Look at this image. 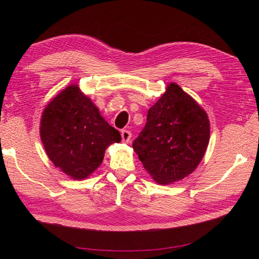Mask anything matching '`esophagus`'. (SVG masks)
<instances>
[{
	"mask_svg": "<svg viewBox=\"0 0 259 259\" xmlns=\"http://www.w3.org/2000/svg\"><path fill=\"white\" fill-rule=\"evenodd\" d=\"M121 137H122V142L129 143L130 139H131V133L129 130H122L121 131Z\"/></svg>",
	"mask_w": 259,
	"mask_h": 259,
	"instance_id": "esophagus-1",
	"label": "esophagus"
}]
</instances>
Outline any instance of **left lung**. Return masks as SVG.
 Here are the masks:
<instances>
[{"label":"left lung","instance_id":"left-lung-1","mask_svg":"<svg viewBox=\"0 0 259 259\" xmlns=\"http://www.w3.org/2000/svg\"><path fill=\"white\" fill-rule=\"evenodd\" d=\"M209 137L207 113L181 87L170 83L148 109L146 124L133 147L153 179L164 185L194 171Z\"/></svg>","mask_w":259,"mask_h":259}]
</instances>
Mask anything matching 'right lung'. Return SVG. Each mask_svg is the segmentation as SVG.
I'll return each mask as SVG.
<instances>
[{"instance_id": "add662e5", "label": "right lung", "mask_w": 259, "mask_h": 259, "mask_svg": "<svg viewBox=\"0 0 259 259\" xmlns=\"http://www.w3.org/2000/svg\"><path fill=\"white\" fill-rule=\"evenodd\" d=\"M40 134L52 163L74 179L87 178L94 172L103 162L107 146L121 142L119 131L73 84L46 107Z\"/></svg>"}]
</instances>
